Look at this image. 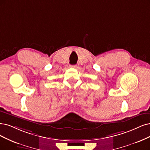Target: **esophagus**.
<instances>
[{
    "instance_id": "1",
    "label": "esophagus",
    "mask_w": 150,
    "mask_h": 150,
    "mask_svg": "<svg viewBox=\"0 0 150 150\" xmlns=\"http://www.w3.org/2000/svg\"><path fill=\"white\" fill-rule=\"evenodd\" d=\"M71 67H73V68H76V65H70Z\"/></svg>"
}]
</instances>
